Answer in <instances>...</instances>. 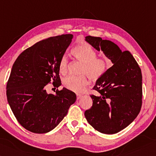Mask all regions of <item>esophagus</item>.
<instances>
[{
    "label": "esophagus",
    "instance_id": "1",
    "mask_svg": "<svg viewBox=\"0 0 156 156\" xmlns=\"http://www.w3.org/2000/svg\"><path fill=\"white\" fill-rule=\"evenodd\" d=\"M81 94H76V99H81Z\"/></svg>",
    "mask_w": 156,
    "mask_h": 156
}]
</instances>
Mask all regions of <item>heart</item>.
<instances>
[{"label": "heart", "mask_w": 156, "mask_h": 156, "mask_svg": "<svg viewBox=\"0 0 156 156\" xmlns=\"http://www.w3.org/2000/svg\"><path fill=\"white\" fill-rule=\"evenodd\" d=\"M72 54L75 58L83 63L81 73L86 75H71L64 80V85L67 89L74 92H81L88 84V79L97 81L102 77L108 69V61L104 57H97L96 51L88 44L83 43L72 49ZM68 61L66 55H63L59 63V70L62 75L68 72Z\"/></svg>", "instance_id": "1"}]
</instances>
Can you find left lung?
Segmentation results:
<instances>
[{
	"mask_svg": "<svg viewBox=\"0 0 156 156\" xmlns=\"http://www.w3.org/2000/svg\"><path fill=\"white\" fill-rule=\"evenodd\" d=\"M86 42L101 50L112 66L98 80L91 94L92 106L84 114L98 132L113 134L133 121L141 110L143 99L142 73L129 51H122L116 44L99 37H86Z\"/></svg>",
	"mask_w": 156,
	"mask_h": 156,
	"instance_id": "8db88e82",
	"label": "left lung"
}]
</instances>
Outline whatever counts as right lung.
Segmentation results:
<instances>
[{
	"mask_svg": "<svg viewBox=\"0 0 156 156\" xmlns=\"http://www.w3.org/2000/svg\"><path fill=\"white\" fill-rule=\"evenodd\" d=\"M66 34L46 38L22 53L13 64L7 83V98L19 123L29 132L53 129L75 102V92L66 88L48 94L46 86L62 85L59 63L72 41Z\"/></svg>",
	"mask_w": 156,
	"mask_h": 156,
	"instance_id": "obj_1",
	"label": "right lung"
}]
</instances>
